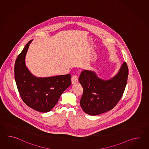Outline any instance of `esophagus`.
<instances>
[{"instance_id": "1", "label": "esophagus", "mask_w": 149, "mask_h": 149, "mask_svg": "<svg viewBox=\"0 0 149 149\" xmlns=\"http://www.w3.org/2000/svg\"><path fill=\"white\" fill-rule=\"evenodd\" d=\"M71 82L72 84H75L78 82V78L77 76L76 75H73L72 78H71Z\"/></svg>"}]
</instances>
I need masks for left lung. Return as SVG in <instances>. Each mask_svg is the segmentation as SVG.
Masks as SVG:
<instances>
[{
    "label": "left lung",
    "instance_id": "left-lung-1",
    "mask_svg": "<svg viewBox=\"0 0 149 149\" xmlns=\"http://www.w3.org/2000/svg\"><path fill=\"white\" fill-rule=\"evenodd\" d=\"M128 76L126 62L117 75L104 80L98 78L92 71L84 70L79 78L83 88L80 104L86 113L96 116L111 110L117 104L124 94Z\"/></svg>",
    "mask_w": 149,
    "mask_h": 149
}]
</instances>
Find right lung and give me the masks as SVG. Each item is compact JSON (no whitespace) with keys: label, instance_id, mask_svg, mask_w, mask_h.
Listing matches in <instances>:
<instances>
[{"label":"right lung","instance_id":"add662e5","mask_svg":"<svg viewBox=\"0 0 149 149\" xmlns=\"http://www.w3.org/2000/svg\"><path fill=\"white\" fill-rule=\"evenodd\" d=\"M31 40L25 45L16 58L14 76L17 88L23 101L30 108L41 112L51 111L62 93L71 84V74L37 78L25 65V56Z\"/></svg>","mask_w":149,"mask_h":149}]
</instances>
